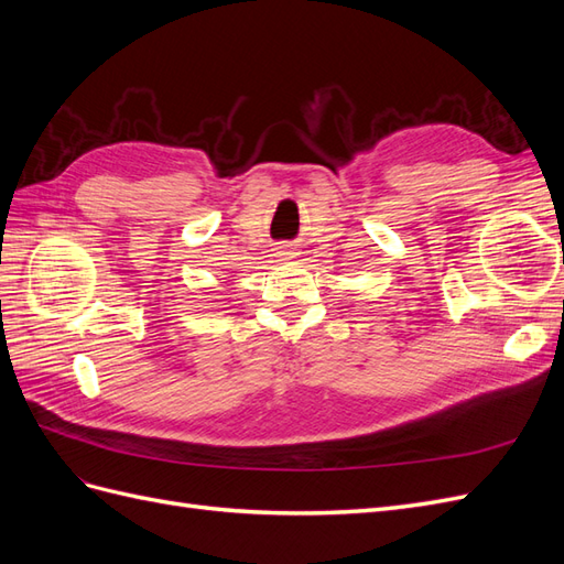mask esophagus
<instances>
[{
	"mask_svg": "<svg viewBox=\"0 0 564 564\" xmlns=\"http://www.w3.org/2000/svg\"><path fill=\"white\" fill-rule=\"evenodd\" d=\"M284 253H286V251H284Z\"/></svg>",
	"mask_w": 564,
	"mask_h": 564,
	"instance_id": "34e87169",
	"label": "esophagus"
}]
</instances>
